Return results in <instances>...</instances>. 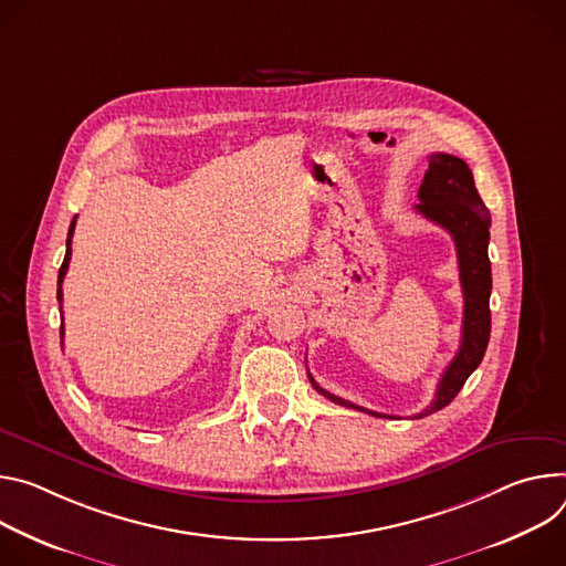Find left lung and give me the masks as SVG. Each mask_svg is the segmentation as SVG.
<instances>
[{"label":"left lung","mask_w":566,"mask_h":566,"mask_svg":"<svg viewBox=\"0 0 566 566\" xmlns=\"http://www.w3.org/2000/svg\"><path fill=\"white\" fill-rule=\"evenodd\" d=\"M416 211L427 220L441 224L457 244L459 274L463 287V328L461 346L457 357L446 368L441 382H438L436 396L427 409L416 413V418L429 416L438 409L448 407L457 394L463 389L465 380L481 364L488 339H490V290H492V270L488 259V240H490V211L474 186L470 166L446 153L429 155V168L418 191ZM307 378L324 398L348 409L366 411L370 416L391 418L378 411L353 405L326 389H322L315 378L307 373Z\"/></svg>","instance_id":"left-lung-1"}]
</instances>
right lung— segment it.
I'll return each instance as SVG.
<instances>
[{
	"label": "right lung",
	"instance_id": "obj_1",
	"mask_svg": "<svg viewBox=\"0 0 566 566\" xmlns=\"http://www.w3.org/2000/svg\"><path fill=\"white\" fill-rule=\"evenodd\" d=\"M74 227H76V218L72 220V224H70V233H67V254H65V261H62V265H60V272H57V301L62 303V281H65V274H67V268H70V261H72V235H74ZM62 333H65V328L60 326V337H62Z\"/></svg>",
	"mask_w": 566,
	"mask_h": 566
}]
</instances>
